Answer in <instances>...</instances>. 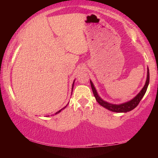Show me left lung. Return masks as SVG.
<instances>
[{
	"label": "left lung",
	"instance_id": "1",
	"mask_svg": "<svg viewBox=\"0 0 158 158\" xmlns=\"http://www.w3.org/2000/svg\"><path fill=\"white\" fill-rule=\"evenodd\" d=\"M149 79H150L149 69L148 68V69H147L146 81L145 83V85H144V86L143 87V89H141V91L139 93L135 98L132 99V100L127 102L120 104V105H114V104L109 103L103 100L98 95L97 90H96L94 85L93 84V82L91 81H90V85H91V88H92L93 93V94H94L96 100H97L98 102L102 106L106 108L109 111H111L114 112H118V113H123H123H125V112L130 111L131 110H132V109H135L136 106L139 105V103L140 102L141 100L143 98V95H145L147 89H148Z\"/></svg>",
	"mask_w": 158,
	"mask_h": 158
}]
</instances>
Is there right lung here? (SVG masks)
<instances>
[{
	"label": "right lung",
	"instance_id": "1",
	"mask_svg": "<svg viewBox=\"0 0 158 158\" xmlns=\"http://www.w3.org/2000/svg\"><path fill=\"white\" fill-rule=\"evenodd\" d=\"M74 82H73V87H72V92H73V88H74ZM68 105H66L65 106H64V107H63V109H60V110H59V111H57V112H56V113H55L54 114L56 115V114H58V113H59V112H60L61 111H62V110H63V109H65V108L66 107V106H68Z\"/></svg>",
	"mask_w": 158,
	"mask_h": 158
}]
</instances>
